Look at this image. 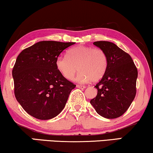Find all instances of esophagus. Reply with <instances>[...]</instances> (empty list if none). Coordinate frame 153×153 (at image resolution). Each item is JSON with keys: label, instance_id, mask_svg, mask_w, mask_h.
I'll use <instances>...</instances> for the list:
<instances>
[{"label": "esophagus", "instance_id": "1", "mask_svg": "<svg viewBox=\"0 0 153 153\" xmlns=\"http://www.w3.org/2000/svg\"><path fill=\"white\" fill-rule=\"evenodd\" d=\"M76 87L79 88H85L86 86H84V85H81V84H77Z\"/></svg>", "mask_w": 153, "mask_h": 153}]
</instances>
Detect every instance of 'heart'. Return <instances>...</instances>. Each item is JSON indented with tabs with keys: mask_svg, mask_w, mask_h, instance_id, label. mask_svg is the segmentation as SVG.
I'll use <instances>...</instances> for the list:
<instances>
[{
	"mask_svg": "<svg viewBox=\"0 0 153 153\" xmlns=\"http://www.w3.org/2000/svg\"><path fill=\"white\" fill-rule=\"evenodd\" d=\"M56 67L67 79L71 80L77 70L76 80L79 82H97L104 76L108 67V57L102 49L77 46L67 52V56H59Z\"/></svg>",
	"mask_w": 153,
	"mask_h": 153,
	"instance_id": "1",
	"label": "heart"
}]
</instances>
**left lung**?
<instances>
[{
  "mask_svg": "<svg viewBox=\"0 0 153 153\" xmlns=\"http://www.w3.org/2000/svg\"><path fill=\"white\" fill-rule=\"evenodd\" d=\"M94 45L105 52L108 67L95 86L97 95L90 103L100 116L118 118L128 109L135 97L137 69L130 54L114 43L97 41Z\"/></svg>",
  "mask_w": 153,
  "mask_h": 153,
  "instance_id": "left-lung-1",
  "label": "left lung"
}]
</instances>
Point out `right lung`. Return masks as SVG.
<instances>
[{"instance_id":"1","label":"right lung","mask_w":153,"mask_h":153,"mask_svg":"<svg viewBox=\"0 0 153 153\" xmlns=\"http://www.w3.org/2000/svg\"><path fill=\"white\" fill-rule=\"evenodd\" d=\"M74 43L41 41L18 56L12 71L14 94L28 114L37 119L49 120L65 108L76 85L59 73L56 60Z\"/></svg>"}]
</instances>
